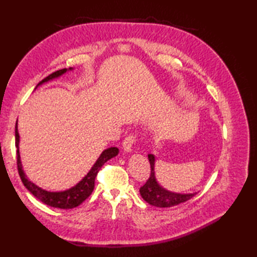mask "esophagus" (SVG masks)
Returning <instances> with one entry per match:
<instances>
[{
    "mask_svg": "<svg viewBox=\"0 0 257 257\" xmlns=\"http://www.w3.org/2000/svg\"><path fill=\"white\" fill-rule=\"evenodd\" d=\"M137 143V139H136V136L132 135V136H128L127 138H124L123 143H122V148L124 151L127 152H132L134 150V147Z\"/></svg>",
    "mask_w": 257,
    "mask_h": 257,
    "instance_id": "obj_1",
    "label": "esophagus"
}]
</instances>
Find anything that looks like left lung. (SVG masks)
Wrapping results in <instances>:
<instances>
[{
    "mask_svg": "<svg viewBox=\"0 0 257 257\" xmlns=\"http://www.w3.org/2000/svg\"><path fill=\"white\" fill-rule=\"evenodd\" d=\"M148 159L150 162V177L147 180V182L140 188V194L143 199L148 202L150 205H154L157 207H170L173 205H178L180 203L190 200L191 198L196 193H188V194H181V193H174L170 192L166 189H163L161 185L157 182L156 174H155V156L148 155Z\"/></svg>",
    "mask_w": 257,
    "mask_h": 257,
    "instance_id": "left-lung-1",
    "label": "left lung"
}]
</instances>
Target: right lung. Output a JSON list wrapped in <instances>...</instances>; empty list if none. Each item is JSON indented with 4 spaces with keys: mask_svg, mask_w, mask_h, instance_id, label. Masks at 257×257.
Segmentation results:
<instances>
[{
    "mask_svg": "<svg viewBox=\"0 0 257 257\" xmlns=\"http://www.w3.org/2000/svg\"><path fill=\"white\" fill-rule=\"evenodd\" d=\"M72 69H73L72 67H69L68 69L63 68V69L57 70V72H54L53 74L48 75L46 78L40 81V83L37 84V86L47 83V81H50L54 78H57V77H59V76H62L63 74H65L66 72H68V70H72ZM19 145H20V135L18 132V122H16L15 147H16V158H18L16 163H18V170H19V174H20L22 182H23L24 187L29 190L36 199L42 201L43 203H45V204L53 206V207H57V209H64V210L74 209V207L78 206L79 204L83 203V202L87 198H88V196L91 194L92 190H94V188H95V179L97 177L98 171L100 170V168L105 165L108 160H110L111 158L116 157L119 152L118 148H116V147H110V148L103 150L100 157L97 159L95 165L92 166V168L90 169V171L87 173V176H85L84 179L76 184L75 187L70 188L68 190H65V191H59V192H50V191L43 190L42 188L37 187L36 184L31 182L30 180L26 178L25 173L23 171V168H22Z\"/></svg>",
    "mask_w": 257,
    "mask_h": 257,
    "instance_id": "add662e5",
    "label": "right lung"
}]
</instances>
